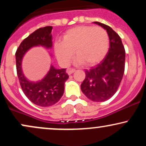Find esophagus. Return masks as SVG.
Listing matches in <instances>:
<instances>
[{
	"mask_svg": "<svg viewBox=\"0 0 146 146\" xmlns=\"http://www.w3.org/2000/svg\"><path fill=\"white\" fill-rule=\"evenodd\" d=\"M75 71V68H68V69H67V73H68V75L72 74V73H74Z\"/></svg>",
	"mask_w": 146,
	"mask_h": 146,
	"instance_id": "34e87169",
	"label": "esophagus"
}]
</instances>
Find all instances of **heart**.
Instances as JSON below:
<instances>
[{"instance_id": "1", "label": "heart", "mask_w": 146, "mask_h": 146, "mask_svg": "<svg viewBox=\"0 0 146 146\" xmlns=\"http://www.w3.org/2000/svg\"><path fill=\"white\" fill-rule=\"evenodd\" d=\"M110 39L101 27L78 26L66 31L63 41H57L55 52L63 66H68L75 55L77 62L90 66L101 62L108 53Z\"/></svg>"}]
</instances>
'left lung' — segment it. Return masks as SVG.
I'll use <instances>...</instances> for the list:
<instances>
[{"mask_svg": "<svg viewBox=\"0 0 146 146\" xmlns=\"http://www.w3.org/2000/svg\"><path fill=\"white\" fill-rule=\"evenodd\" d=\"M106 30L110 39V48L104 59L90 70L81 84L82 93L89 100L101 102L108 100L117 92L125 69V48L119 36L108 25L94 22Z\"/></svg>", "mask_w": 146, "mask_h": 146, "instance_id": "obj_1", "label": "left lung"}]
</instances>
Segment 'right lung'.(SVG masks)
Returning a JSON list of instances; mask_svg holds the SVG:
<instances>
[{"label": "right lung", "instance_id": "add662e5", "mask_svg": "<svg viewBox=\"0 0 146 146\" xmlns=\"http://www.w3.org/2000/svg\"><path fill=\"white\" fill-rule=\"evenodd\" d=\"M51 26L39 28L23 40L16 52V71L23 93L32 103L42 107L56 104L64 90V83L68 78L66 68L56 69L51 66L47 75L38 82H30L24 76L21 68L22 59L27 51L33 46L41 45L46 48L52 46Z\"/></svg>", "mask_w": 146, "mask_h": 146}]
</instances>
